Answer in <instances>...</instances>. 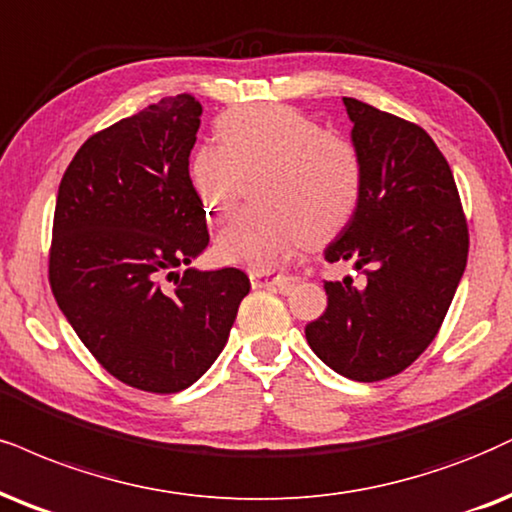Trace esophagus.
<instances>
[{
  "label": "esophagus",
  "instance_id": "34e87169",
  "mask_svg": "<svg viewBox=\"0 0 512 512\" xmlns=\"http://www.w3.org/2000/svg\"><path fill=\"white\" fill-rule=\"evenodd\" d=\"M249 280H251V287H254V289L277 287V289H282V292H289V289H292L296 282H299L292 275H275V273H266V270H251Z\"/></svg>",
  "mask_w": 512,
  "mask_h": 512
}]
</instances>
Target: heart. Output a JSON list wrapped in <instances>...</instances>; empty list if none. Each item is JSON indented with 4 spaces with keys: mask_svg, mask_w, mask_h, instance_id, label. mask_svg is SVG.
I'll return each instance as SVG.
<instances>
[{
    "mask_svg": "<svg viewBox=\"0 0 512 512\" xmlns=\"http://www.w3.org/2000/svg\"><path fill=\"white\" fill-rule=\"evenodd\" d=\"M216 130L220 142H201L189 159L201 204L225 220L242 170L261 166L254 197L266 204L230 220L218 237L223 261L270 270L349 225L363 192V161L351 142L280 104L239 106L218 118Z\"/></svg>",
    "mask_w": 512,
    "mask_h": 512,
    "instance_id": "heart-1",
    "label": "heart"
}]
</instances>
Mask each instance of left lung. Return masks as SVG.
<instances>
[{
	"label": "left lung",
	"instance_id": "8db88e82",
	"mask_svg": "<svg viewBox=\"0 0 512 512\" xmlns=\"http://www.w3.org/2000/svg\"><path fill=\"white\" fill-rule=\"evenodd\" d=\"M363 161L356 213L327 246V263L363 275L325 282L327 308L306 325L308 346L356 382L399 375L432 339L456 294L470 235L456 180L420 125L344 97Z\"/></svg>",
	"mask_w": 512,
	"mask_h": 512
}]
</instances>
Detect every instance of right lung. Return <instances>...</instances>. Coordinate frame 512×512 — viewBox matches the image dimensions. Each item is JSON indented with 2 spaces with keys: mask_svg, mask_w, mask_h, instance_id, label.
Masks as SVG:
<instances>
[{
  "mask_svg": "<svg viewBox=\"0 0 512 512\" xmlns=\"http://www.w3.org/2000/svg\"><path fill=\"white\" fill-rule=\"evenodd\" d=\"M199 116L197 99L178 94L94 132L56 197V304L109 375L151 394L192 387L211 368L251 289L239 268L178 275L208 244L189 180Z\"/></svg>",
  "mask_w": 512,
  "mask_h": 512,
  "instance_id": "obj_1",
  "label": "right lung"
}]
</instances>
